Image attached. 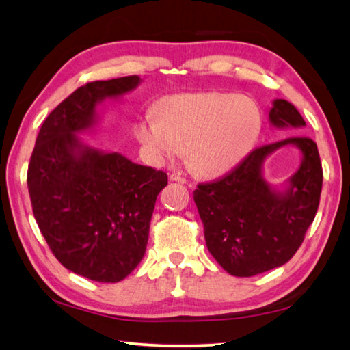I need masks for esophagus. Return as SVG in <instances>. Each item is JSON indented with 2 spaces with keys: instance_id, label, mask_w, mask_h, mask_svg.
Listing matches in <instances>:
<instances>
[{
  "instance_id": "obj_1",
  "label": "esophagus",
  "mask_w": 350,
  "mask_h": 350,
  "mask_svg": "<svg viewBox=\"0 0 350 350\" xmlns=\"http://www.w3.org/2000/svg\"><path fill=\"white\" fill-rule=\"evenodd\" d=\"M170 180H173V182H179V183H187V179H185V177H182L180 174H176V173H171V174H170Z\"/></svg>"
}]
</instances>
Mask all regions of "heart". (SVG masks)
I'll return each instance as SVG.
<instances>
[{
	"instance_id": "b5f03b06",
	"label": "heart",
	"mask_w": 350,
	"mask_h": 350,
	"mask_svg": "<svg viewBox=\"0 0 350 350\" xmlns=\"http://www.w3.org/2000/svg\"><path fill=\"white\" fill-rule=\"evenodd\" d=\"M260 128L262 116L252 98L200 92L163 98L157 116H142L134 133L151 162L177 159L185 150L187 162L196 173L217 176L244 161Z\"/></svg>"
}]
</instances>
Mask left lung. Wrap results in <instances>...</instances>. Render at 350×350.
<instances>
[{
  "instance_id": "8db88e82",
  "label": "left lung",
  "mask_w": 350,
  "mask_h": 350,
  "mask_svg": "<svg viewBox=\"0 0 350 350\" xmlns=\"http://www.w3.org/2000/svg\"><path fill=\"white\" fill-rule=\"evenodd\" d=\"M269 122L276 129L306 126L298 109L282 98L271 103ZM282 146L298 147L301 163L281 187H275L265 179L263 163ZM321 187V161L312 139L292 135L256 148L232 173L202 183L193 193L211 256L227 273L241 278L281 267L303 244Z\"/></svg>"
}]
</instances>
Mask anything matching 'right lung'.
<instances>
[{"label":"right lung","mask_w":350,"mask_h":350,"mask_svg":"<svg viewBox=\"0 0 350 350\" xmlns=\"http://www.w3.org/2000/svg\"><path fill=\"white\" fill-rule=\"evenodd\" d=\"M137 75L79 88L41 125L27 170L35 221L68 270L97 282H118L144 258L163 171L98 150L79 134L98 125V106L134 91Z\"/></svg>","instance_id":"add662e5"}]
</instances>
